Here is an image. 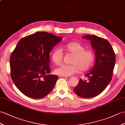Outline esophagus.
<instances>
[{
	"label": "esophagus",
	"mask_w": 125,
	"mask_h": 125,
	"mask_svg": "<svg viewBox=\"0 0 125 125\" xmlns=\"http://www.w3.org/2000/svg\"><path fill=\"white\" fill-rule=\"evenodd\" d=\"M59 77H68V76H61V75H59Z\"/></svg>",
	"instance_id": "1"
}]
</instances>
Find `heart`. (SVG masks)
I'll return each mask as SVG.
<instances>
[{"label":"heart","instance_id":"b5f03b06","mask_svg":"<svg viewBox=\"0 0 125 125\" xmlns=\"http://www.w3.org/2000/svg\"><path fill=\"white\" fill-rule=\"evenodd\" d=\"M66 50L74 55L71 65L62 64L55 70V73L65 76H70L79 72L86 71L91 67L95 59V55L91 49H86V47L78 42H70L65 45ZM64 53L62 49L57 47L53 51L52 59L56 65L63 62Z\"/></svg>","mask_w":125,"mask_h":125}]
</instances>
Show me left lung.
Here are the masks:
<instances>
[{
    "label": "left lung",
    "instance_id": "1",
    "mask_svg": "<svg viewBox=\"0 0 125 125\" xmlns=\"http://www.w3.org/2000/svg\"><path fill=\"white\" fill-rule=\"evenodd\" d=\"M91 41L95 52L96 60L89 73L85 75L88 80L80 79L74 92L83 98H92L101 94L112 79L115 62V55L108 40L95 35L83 37Z\"/></svg>",
    "mask_w": 125,
    "mask_h": 125
}]
</instances>
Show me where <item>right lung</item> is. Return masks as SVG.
<instances>
[{"mask_svg":"<svg viewBox=\"0 0 125 125\" xmlns=\"http://www.w3.org/2000/svg\"><path fill=\"white\" fill-rule=\"evenodd\" d=\"M62 40L46 32H38L20 40L10 57V76L16 87L30 98H42L54 87L58 77L49 74V53Z\"/></svg>","mask_w":125,"mask_h":125,"instance_id":"obj_1","label":"right lung"}]
</instances>
